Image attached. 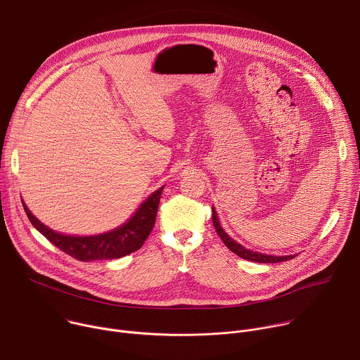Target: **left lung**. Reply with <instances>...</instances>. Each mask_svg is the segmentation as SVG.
I'll return each mask as SVG.
<instances>
[{"label":"left lung","instance_id":"left-lung-1","mask_svg":"<svg viewBox=\"0 0 360 360\" xmlns=\"http://www.w3.org/2000/svg\"><path fill=\"white\" fill-rule=\"evenodd\" d=\"M212 222L214 226L217 229V233L219 235V238L224 240V243L238 256H240L242 259H248V261H253V262H259V264H278V262H285L289 261L292 258H295V255H286V256H274V255H265V253H259L255 252L250 249L243 248L240 243H238L236 240H233L221 226L217 211L212 208Z\"/></svg>","mask_w":360,"mask_h":360}]
</instances>
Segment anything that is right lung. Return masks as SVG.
Returning <instances> with one entry per match:
<instances>
[{
	"label": "right lung",
	"instance_id": "obj_1",
	"mask_svg": "<svg viewBox=\"0 0 360 360\" xmlns=\"http://www.w3.org/2000/svg\"><path fill=\"white\" fill-rule=\"evenodd\" d=\"M162 189L164 186L149 195L128 222L114 231L92 236H72L58 233L39 222L25 205H22L32 226L39 231L51 243L56 245L67 255L72 256V258L82 262L118 259L138 250L149 236L153 225H155Z\"/></svg>",
	"mask_w": 360,
	"mask_h": 360
}]
</instances>
